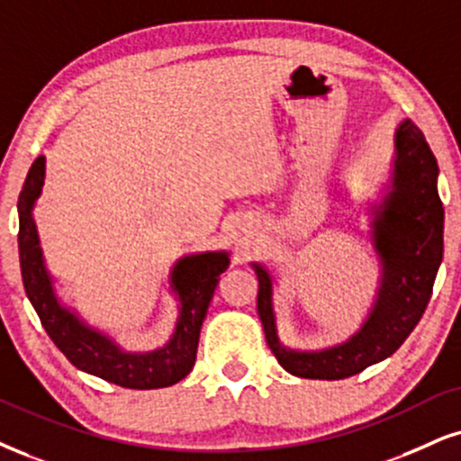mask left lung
I'll return each mask as SVG.
<instances>
[{"label":"left lung","mask_w":461,"mask_h":461,"mask_svg":"<svg viewBox=\"0 0 461 461\" xmlns=\"http://www.w3.org/2000/svg\"><path fill=\"white\" fill-rule=\"evenodd\" d=\"M393 168L383 201L372 204V243L380 260V286L359 331L322 350H294L277 338L274 280L252 263L258 277L257 308L267 344L280 366L299 378L339 380L387 359L404 344L428 308L442 263L445 209L438 196V164L411 119L393 134Z\"/></svg>","instance_id":"1"}]
</instances>
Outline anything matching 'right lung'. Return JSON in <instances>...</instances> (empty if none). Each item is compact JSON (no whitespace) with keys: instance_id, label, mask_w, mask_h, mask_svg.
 <instances>
[{"instance_id":"add662e5","label":"right lung","mask_w":461,"mask_h":461,"mask_svg":"<svg viewBox=\"0 0 461 461\" xmlns=\"http://www.w3.org/2000/svg\"><path fill=\"white\" fill-rule=\"evenodd\" d=\"M47 160L38 156L27 173L19 196V258L27 297L40 316L44 331L66 359L81 372L126 389H162L179 383L196 361L198 335L220 274L229 267V252H203L179 258L170 271V291L179 301V318L173 338L151 352L123 350L115 339L89 327L77 312L57 297L53 277L44 265L33 204L42 194Z\"/></svg>"}]
</instances>
